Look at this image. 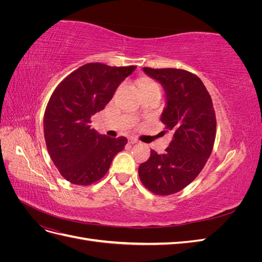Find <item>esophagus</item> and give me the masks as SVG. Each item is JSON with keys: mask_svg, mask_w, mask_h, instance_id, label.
<instances>
[{"mask_svg": "<svg viewBox=\"0 0 262 262\" xmlns=\"http://www.w3.org/2000/svg\"><path fill=\"white\" fill-rule=\"evenodd\" d=\"M129 143L130 144H136V143H139V140L136 139V138H129Z\"/></svg>", "mask_w": 262, "mask_h": 262, "instance_id": "esophagus-1", "label": "esophagus"}]
</instances>
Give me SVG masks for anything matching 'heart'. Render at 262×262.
<instances>
[{"instance_id": "heart-1", "label": "heart", "mask_w": 262, "mask_h": 262, "mask_svg": "<svg viewBox=\"0 0 262 262\" xmlns=\"http://www.w3.org/2000/svg\"><path fill=\"white\" fill-rule=\"evenodd\" d=\"M149 84H156V83H153V82H147V83H144V84H143V86H145V85H149Z\"/></svg>"}]
</instances>
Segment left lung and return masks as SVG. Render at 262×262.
<instances>
[{"mask_svg":"<svg viewBox=\"0 0 262 262\" xmlns=\"http://www.w3.org/2000/svg\"><path fill=\"white\" fill-rule=\"evenodd\" d=\"M160 82L167 97L161 120L172 140L164 154L150 149L139 166L142 184L157 195L181 191L198 177L210 157L216 134L212 98L195 74L181 69L143 68Z\"/></svg>","mask_w":262,"mask_h":262,"instance_id":"obj_1","label":"left lung"}]
</instances>
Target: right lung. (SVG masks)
Instances as JSON below:
<instances>
[{
	"label": "right lung",
	"mask_w": 262,
	"mask_h": 262,
	"mask_svg": "<svg viewBox=\"0 0 262 262\" xmlns=\"http://www.w3.org/2000/svg\"><path fill=\"white\" fill-rule=\"evenodd\" d=\"M136 66L87 63L69 74L53 91L43 116L47 149L61 176L89 186L104 177L128 140L109 138L91 128L92 116L105 109Z\"/></svg>",
	"instance_id": "1"
}]
</instances>
